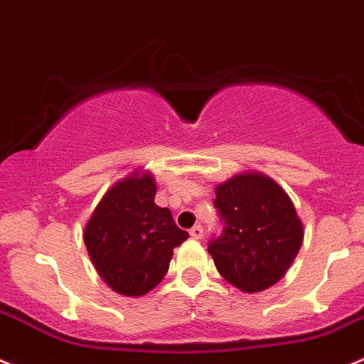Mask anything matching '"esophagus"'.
Instances as JSON below:
<instances>
[{"label": "esophagus", "mask_w": 364, "mask_h": 364, "mask_svg": "<svg viewBox=\"0 0 364 364\" xmlns=\"http://www.w3.org/2000/svg\"><path fill=\"white\" fill-rule=\"evenodd\" d=\"M190 236H192L193 240H200L204 236V229L203 225H193L192 229H190Z\"/></svg>", "instance_id": "obj_1"}]
</instances>
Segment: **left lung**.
<instances>
[{
  "mask_svg": "<svg viewBox=\"0 0 364 364\" xmlns=\"http://www.w3.org/2000/svg\"><path fill=\"white\" fill-rule=\"evenodd\" d=\"M224 231L208 252L220 276L245 294L274 287L288 272L304 240L294 203L261 172H242L215 186Z\"/></svg>",
  "mask_w": 364,
  "mask_h": 364,
  "instance_id": "8db88e82",
  "label": "left lung"
}]
</instances>
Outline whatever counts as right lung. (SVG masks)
<instances>
[{
  "label": "right lung",
  "mask_w": 364,
  "mask_h": 364,
  "mask_svg": "<svg viewBox=\"0 0 364 364\" xmlns=\"http://www.w3.org/2000/svg\"><path fill=\"white\" fill-rule=\"evenodd\" d=\"M149 171H133L108 188L85 224L83 240L101 279L119 295L142 297L161 283L174 247L188 232L154 203Z\"/></svg>",
  "instance_id": "right-lung-1"
}]
</instances>
